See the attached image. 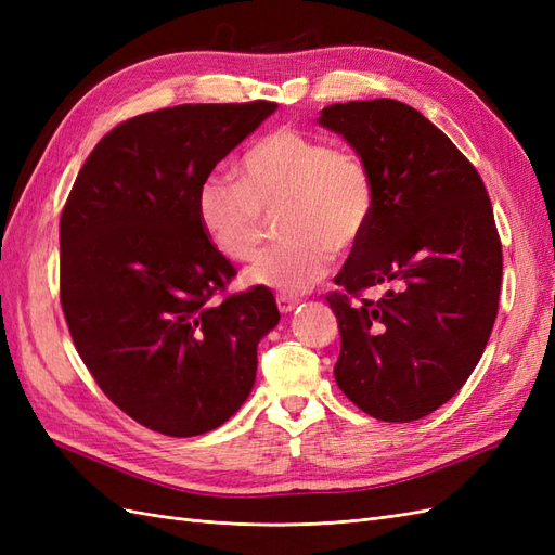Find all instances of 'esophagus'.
Here are the masks:
<instances>
[{"mask_svg": "<svg viewBox=\"0 0 555 555\" xmlns=\"http://www.w3.org/2000/svg\"><path fill=\"white\" fill-rule=\"evenodd\" d=\"M298 304H300V300H298L296 296H287V294H280V296H278V308H280L282 314L292 312Z\"/></svg>", "mask_w": 555, "mask_h": 555, "instance_id": "34e87169", "label": "esophagus"}]
</instances>
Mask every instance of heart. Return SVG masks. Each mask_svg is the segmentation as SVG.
I'll return each mask as SVG.
<instances>
[{
    "label": "heart",
    "mask_w": 555,
    "mask_h": 555,
    "mask_svg": "<svg viewBox=\"0 0 555 555\" xmlns=\"http://www.w3.org/2000/svg\"><path fill=\"white\" fill-rule=\"evenodd\" d=\"M196 220L210 245L231 261H247L266 231L263 215H278L282 245L251 261L247 287L304 294L322 280L333 249L357 247L375 210L367 166L347 150L298 129H278L251 145L238 180L208 173L196 188Z\"/></svg>",
    "instance_id": "obj_1"
}]
</instances>
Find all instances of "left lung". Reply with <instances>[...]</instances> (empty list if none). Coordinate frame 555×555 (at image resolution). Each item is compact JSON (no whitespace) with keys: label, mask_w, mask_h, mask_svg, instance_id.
Segmentation results:
<instances>
[{"label":"left lung","mask_w":555,"mask_h":555,"mask_svg":"<svg viewBox=\"0 0 555 555\" xmlns=\"http://www.w3.org/2000/svg\"><path fill=\"white\" fill-rule=\"evenodd\" d=\"M317 122L375 184L371 227L335 284L354 294L390 284L377 305L328 296L340 326L333 375L365 414L416 422L459 393L493 331L502 245L491 198L447 133L396 99L333 104Z\"/></svg>","instance_id":"left-lung-1"}]
</instances>
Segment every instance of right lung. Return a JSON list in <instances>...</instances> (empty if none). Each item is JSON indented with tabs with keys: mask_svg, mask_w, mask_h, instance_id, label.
I'll list each match as a JSON object with an SVG mask.
<instances>
[{
	"mask_svg": "<svg viewBox=\"0 0 555 555\" xmlns=\"http://www.w3.org/2000/svg\"><path fill=\"white\" fill-rule=\"evenodd\" d=\"M278 111L180 104L96 143L60 220V298L74 345L133 422L171 438L220 428L257 379L280 322L271 289L215 304L236 275L196 220V188Z\"/></svg>",
	"mask_w": 555,
	"mask_h": 555,
	"instance_id": "add662e5",
	"label": "right lung"
}]
</instances>
